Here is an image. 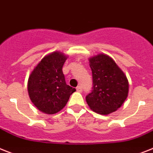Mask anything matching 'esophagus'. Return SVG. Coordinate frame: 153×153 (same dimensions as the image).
Returning <instances> with one entry per match:
<instances>
[{"label": "esophagus", "mask_w": 153, "mask_h": 153, "mask_svg": "<svg viewBox=\"0 0 153 153\" xmlns=\"http://www.w3.org/2000/svg\"><path fill=\"white\" fill-rule=\"evenodd\" d=\"M76 91H77L78 92H82V87L81 86H78V87H76Z\"/></svg>", "instance_id": "obj_1"}]
</instances>
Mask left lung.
Here are the masks:
<instances>
[{"instance_id": "obj_1", "label": "left lung", "mask_w": 153, "mask_h": 153, "mask_svg": "<svg viewBox=\"0 0 153 153\" xmlns=\"http://www.w3.org/2000/svg\"><path fill=\"white\" fill-rule=\"evenodd\" d=\"M93 87L86 96L87 103L93 111L108 115L122 105L128 94L127 76L113 59L99 54L89 59Z\"/></svg>"}]
</instances>
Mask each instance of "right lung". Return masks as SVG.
I'll return each instance as SVG.
<instances>
[{"mask_svg": "<svg viewBox=\"0 0 153 153\" xmlns=\"http://www.w3.org/2000/svg\"><path fill=\"white\" fill-rule=\"evenodd\" d=\"M66 59L62 53L54 51L43 58L29 77L30 100L43 113L55 114L59 112L76 91L65 83L62 66Z\"/></svg>", "mask_w": 153, "mask_h": 153, "instance_id": "right-lung-1", "label": "right lung"}]
</instances>
